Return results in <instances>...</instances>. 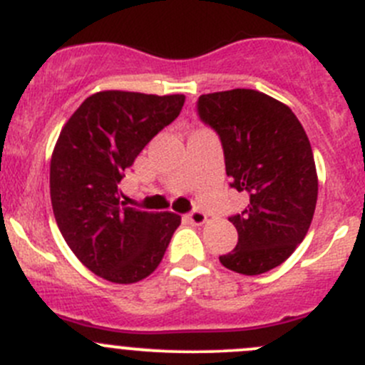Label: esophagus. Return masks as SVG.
<instances>
[{
    "label": "esophagus",
    "instance_id": "obj_1",
    "mask_svg": "<svg viewBox=\"0 0 365 365\" xmlns=\"http://www.w3.org/2000/svg\"><path fill=\"white\" fill-rule=\"evenodd\" d=\"M189 220L192 224H196V226H201V224L206 222V213L203 212V210H200V208L192 210V212L189 213Z\"/></svg>",
    "mask_w": 365,
    "mask_h": 365
}]
</instances>
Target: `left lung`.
<instances>
[{
  "mask_svg": "<svg viewBox=\"0 0 365 365\" xmlns=\"http://www.w3.org/2000/svg\"><path fill=\"white\" fill-rule=\"evenodd\" d=\"M197 114L222 143L230 185L249 196L230 217L238 244L220 263L264 274L292 256L314 215L318 175L307 134L288 106L245 88L201 95Z\"/></svg>",
  "mask_w": 365,
  "mask_h": 365,
  "instance_id": "left-lung-1",
  "label": "left lung"
}]
</instances>
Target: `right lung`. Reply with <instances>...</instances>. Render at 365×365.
I'll return each mask as SVG.
<instances>
[{
  "instance_id": "right-lung-1",
  "label": "right lung",
  "mask_w": 365,
  "mask_h": 365,
  "mask_svg": "<svg viewBox=\"0 0 365 365\" xmlns=\"http://www.w3.org/2000/svg\"><path fill=\"white\" fill-rule=\"evenodd\" d=\"M183 102L185 95L98 91L61 128L51 159L54 219L77 259L106 281L148 277L182 222L173 212L125 206L118 183Z\"/></svg>"
}]
</instances>
